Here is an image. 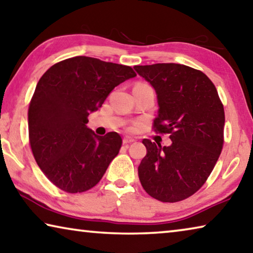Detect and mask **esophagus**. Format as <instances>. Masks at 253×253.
Listing matches in <instances>:
<instances>
[{"mask_svg": "<svg viewBox=\"0 0 253 253\" xmlns=\"http://www.w3.org/2000/svg\"><path fill=\"white\" fill-rule=\"evenodd\" d=\"M133 142H135V139L133 137H129V136H126V137H124V139H123V143L125 144V145L133 143Z\"/></svg>", "mask_w": 253, "mask_h": 253, "instance_id": "1", "label": "esophagus"}]
</instances>
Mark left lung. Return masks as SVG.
I'll use <instances>...</instances> for the list:
<instances>
[{
  "label": "left lung",
  "mask_w": 253,
  "mask_h": 253,
  "mask_svg": "<svg viewBox=\"0 0 253 253\" xmlns=\"http://www.w3.org/2000/svg\"><path fill=\"white\" fill-rule=\"evenodd\" d=\"M158 98L155 130L170 134V146L143 139L138 177L151 197L175 203L203 186L223 147L225 116L217 90L203 72L182 64L134 66Z\"/></svg>",
  "instance_id": "left-lung-1"
}]
</instances>
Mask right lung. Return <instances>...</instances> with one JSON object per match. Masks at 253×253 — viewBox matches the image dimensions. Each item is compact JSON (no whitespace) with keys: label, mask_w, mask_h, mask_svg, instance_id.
I'll use <instances>...</instances> for the list:
<instances>
[{"label":"right lung","mask_w":253,"mask_h":253,"mask_svg":"<svg viewBox=\"0 0 253 253\" xmlns=\"http://www.w3.org/2000/svg\"><path fill=\"white\" fill-rule=\"evenodd\" d=\"M135 76L129 66L76 56L40 78L28 111L30 145L43 174L59 189L83 192L101 180L122 137L115 131L94 134L87 117L116 86Z\"/></svg>","instance_id":"right-lung-1"}]
</instances>
